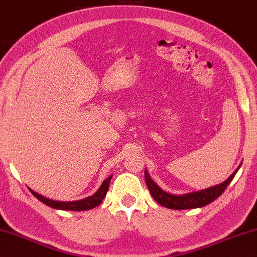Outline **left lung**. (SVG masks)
I'll return each instance as SVG.
<instances>
[{
  "label": "left lung",
  "instance_id": "left-lung-1",
  "mask_svg": "<svg viewBox=\"0 0 257 257\" xmlns=\"http://www.w3.org/2000/svg\"><path fill=\"white\" fill-rule=\"evenodd\" d=\"M239 167H240V165H239ZM239 167L229 176V179H226L224 181L223 183L217 184L215 187L207 188L205 189V190L187 193V195H182V196H174L162 190V189L149 178V174L148 172H147V170H145V180H146L147 187H148L149 191L151 193V196L154 197V199L156 200L158 204H161L162 206H164V207L171 208V209L198 208V207H203V206L211 204L212 201L215 200L217 197H220L222 193L224 192L226 187L229 186L231 181H232V179L234 178L235 173L238 172Z\"/></svg>",
  "mask_w": 257,
  "mask_h": 257
}]
</instances>
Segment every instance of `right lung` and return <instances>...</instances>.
<instances>
[{
    "label": "right lung",
    "instance_id": "add662e5",
    "mask_svg": "<svg viewBox=\"0 0 257 257\" xmlns=\"http://www.w3.org/2000/svg\"><path fill=\"white\" fill-rule=\"evenodd\" d=\"M111 176L112 175H110L108 179L103 181V183L101 184L99 190L96 191L94 195H92L91 197H87V198L82 199V200L57 201V200L45 198V197L39 195V193H36L35 191H33L32 189H29V191H31L37 199L42 201V203L50 206V207H52V208L65 209V211H89V209L94 208V207H96V206L102 203L103 198L107 195V191H108V188H109V183H110Z\"/></svg>",
    "mask_w": 257,
    "mask_h": 257
}]
</instances>
